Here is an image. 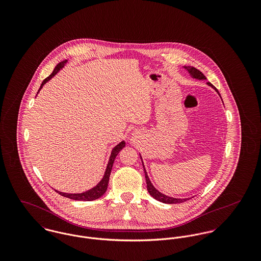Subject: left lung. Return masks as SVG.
<instances>
[{"label": "left lung", "mask_w": 261, "mask_h": 261, "mask_svg": "<svg viewBox=\"0 0 261 261\" xmlns=\"http://www.w3.org/2000/svg\"><path fill=\"white\" fill-rule=\"evenodd\" d=\"M187 68V70L189 71V73L192 75L194 78H198V79H206V77H205V75L203 74L200 70H198V69H196L195 67H191V66H187L185 67ZM208 84L210 85V86H212L213 87V85L210 83V82H208ZM142 159V158H141ZM144 170H145V176H146V181H147V188H148V191H149V194L155 199V200H158V201H160V202H163V203H167V204H177V203H182V202H185L187 199H177V198H172V197H168V196H166V195H164V194H162V193H160L154 187L151 185V183H150V181H149V177H148V174H147V172H146V169L144 168Z\"/></svg>", "instance_id": "1"}]
</instances>
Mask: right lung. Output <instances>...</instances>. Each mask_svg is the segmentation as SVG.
Instances as JSON below:
<instances>
[{
    "label": "right lung",
    "mask_w": 261,
    "mask_h": 261,
    "mask_svg": "<svg viewBox=\"0 0 261 261\" xmlns=\"http://www.w3.org/2000/svg\"><path fill=\"white\" fill-rule=\"evenodd\" d=\"M67 60H64L62 62H60L59 64H57V66L55 67V69L53 70V72L51 74L49 75L47 78H45L39 88V90L42 88V86L48 81L50 80L54 75L56 74L65 64H66ZM38 90V91H39ZM125 143L124 142H121L120 144H118L114 149H112V155L110 158V161H109V164H108V168H107V171H106V174H105V177L103 179L100 181V183L94 188H92L91 190L87 191V192H84L82 194H66V193H61L59 191H56L58 194H60L61 196L63 197H66V198H69V199H73V200H78V201H92V200H95L99 197H101L106 191L108 190V186H109V181H110V176H111V172H112V165H113V162H114V159L115 156L118 154V152L120 151V149L122 148H124V145Z\"/></svg>",
    "instance_id": "1"
}]
</instances>
